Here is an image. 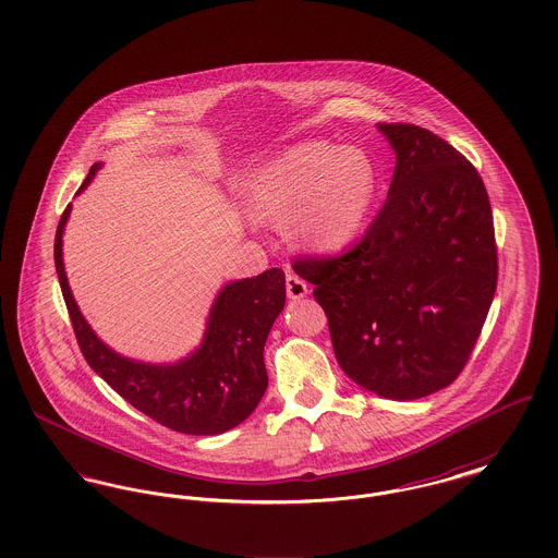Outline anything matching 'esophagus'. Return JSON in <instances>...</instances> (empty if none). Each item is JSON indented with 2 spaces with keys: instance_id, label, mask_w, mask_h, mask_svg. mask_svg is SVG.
I'll use <instances>...</instances> for the list:
<instances>
[{
  "instance_id": "34e87169",
  "label": "esophagus",
  "mask_w": 558,
  "mask_h": 558,
  "mask_svg": "<svg viewBox=\"0 0 558 558\" xmlns=\"http://www.w3.org/2000/svg\"><path fill=\"white\" fill-rule=\"evenodd\" d=\"M307 292H310V287H307L305 280H301V278L294 276V274L287 276V294H289V299H292V301L303 299Z\"/></svg>"
}]
</instances>
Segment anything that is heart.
Instances as JSON below:
<instances>
[{
	"mask_svg": "<svg viewBox=\"0 0 558 558\" xmlns=\"http://www.w3.org/2000/svg\"><path fill=\"white\" fill-rule=\"evenodd\" d=\"M376 190L366 153L310 140L259 165L248 175L246 198L257 219L289 217L287 234L301 248L337 251L364 228Z\"/></svg>",
	"mask_w": 558,
	"mask_h": 558,
	"instance_id": "1",
	"label": "heart"
}]
</instances>
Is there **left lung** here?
I'll return each instance as SVG.
<instances>
[{
	"mask_svg": "<svg viewBox=\"0 0 558 558\" xmlns=\"http://www.w3.org/2000/svg\"><path fill=\"white\" fill-rule=\"evenodd\" d=\"M396 153L387 201L364 239L328 259H296L326 312L347 376L410 401L464 368L498 282L489 198L477 169L439 135L378 123Z\"/></svg>",
	"mask_w": 558,
	"mask_h": 558,
	"instance_id": "obj_1",
	"label": "left lung"
}]
</instances>
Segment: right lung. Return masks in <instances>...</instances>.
Here are the masks:
<instances>
[{"label": "right lung", "mask_w": 558, "mask_h": 558, "mask_svg": "<svg viewBox=\"0 0 558 558\" xmlns=\"http://www.w3.org/2000/svg\"><path fill=\"white\" fill-rule=\"evenodd\" d=\"M102 162H94L77 194L92 184ZM73 205L58 223L53 262L62 296L81 351L92 371L133 408L171 430L219 435L246 421L267 389L264 347L287 303V278L280 267L259 276L232 280L213 299L201 345L178 362H142L108 347L69 287L62 259V236Z\"/></svg>", "instance_id": "1"}]
</instances>
